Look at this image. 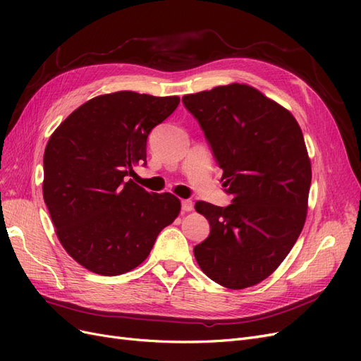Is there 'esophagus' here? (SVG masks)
Listing matches in <instances>:
<instances>
[{"label":"esophagus","mask_w":361,"mask_h":361,"mask_svg":"<svg viewBox=\"0 0 361 361\" xmlns=\"http://www.w3.org/2000/svg\"><path fill=\"white\" fill-rule=\"evenodd\" d=\"M182 211L183 212H190V211H192V202L191 200H182Z\"/></svg>","instance_id":"1"}]
</instances>
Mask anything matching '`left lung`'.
Returning a JSON list of instances; mask_svg holds the SVG:
<instances>
[{
	"mask_svg": "<svg viewBox=\"0 0 361 361\" xmlns=\"http://www.w3.org/2000/svg\"><path fill=\"white\" fill-rule=\"evenodd\" d=\"M233 195L221 207L195 203L211 233L194 247L204 274L228 289L269 277L302 231L312 166L295 117L257 89L228 84L185 94Z\"/></svg>",
	"mask_w": 361,
	"mask_h": 361,
	"instance_id": "left-lung-1",
	"label": "left lung"
}]
</instances>
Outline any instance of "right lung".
I'll return each instance as SVG.
<instances>
[{"label":"right lung","instance_id":"add662e5","mask_svg":"<svg viewBox=\"0 0 361 361\" xmlns=\"http://www.w3.org/2000/svg\"><path fill=\"white\" fill-rule=\"evenodd\" d=\"M179 102L129 90L101 94L49 137L43 199L61 245L89 271L118 276L137 268L179 215L178 197L147 192L130 179L146 161L150 130Z\"/></svg>","mask_w":361,"mask_h":361}]
</instances>
